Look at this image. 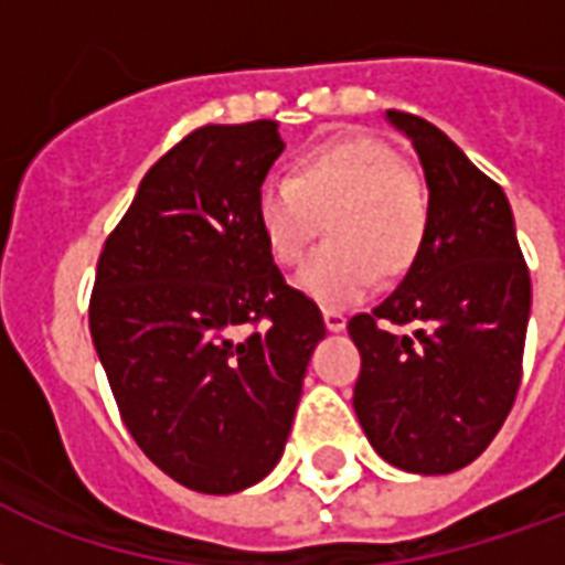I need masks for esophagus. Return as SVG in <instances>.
<instances>
[{
  "label": "esophagus",
  "instance_id": "obj_1",
  "mask_svg": "<svg viewBox=\"0 0 565 565\" xmlns=\"http://www.w3.org/2000/svg\"><path fill=\"white\" fill-rule=\"evenodd\" d=\"M322 316H324V324H328V331H343L345 328L343 310H337V307H324Z\"/></svg>",
  "mask_w": 565,
  "mask_h": 565
}]
</instances>
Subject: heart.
I'll use <instances>...</instances> for the list:
<instances>
[{"mask_svg": "<svg viewBox=\"0 0 565 565\" xmlns=\"http://www.w3.org/2000/svg\"><path fill=\"white\" fill-rule=\"evenodd\" d=\"M255 220L274 262L300 265L319 232L322 249L298 274L316 303L345 307L367 295L376 274L403 277L422 253L430 198L401 152L373 135H337L291 164L288 180H265Z\"/></svg>", "mask_w": 565, "mask_h": 565, "instance_id": "obj_1", "label": "heart"}]
</instances>
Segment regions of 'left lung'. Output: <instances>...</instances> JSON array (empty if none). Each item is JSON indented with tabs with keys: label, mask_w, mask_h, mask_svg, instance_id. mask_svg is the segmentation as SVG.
<instances>
[{
	"label": "left lung",
	"mask_w": 565,
	"mask_h": 565,
	"mask_svg": "<svg viewBox=\"0 0 565 565\" xmlns=\"http://www.w3.org/2000/svg\"><path fill=\"white\" fill-rule=\"evenodd\" d=\"M430 189V225L401 286L349 319L355 413L394 467L446 476L491 446L521 385L530 270L509 198L434 122L388 110ZM415 327L394 334L390 324Z\"/></svg>",
	"instance_id": "left-lung-1"
}]
</instances>
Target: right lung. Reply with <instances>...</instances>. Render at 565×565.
<instances>
[{
    "label": "right lung",
    "mask_w": 565,
    "mask_h": 565,
    "mask_svg": "<svg viewBox=\"0 0 565 565\" xmlns=\"http://www.w3.org/2000/svg\"><path fill=\"white\" fill-rule=\"evenodd\" d=\"M282 147L274 119L189 131L98 255L89 333L119 418L189 491L237 493L277 467L324 337L255 220Z\"/></svg>",
    "instance_id": "1"
}]
</instances>
